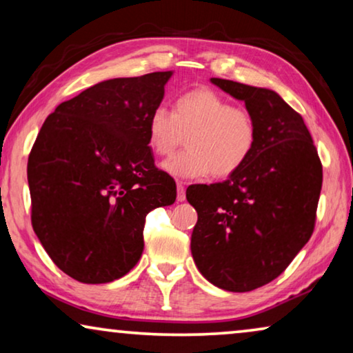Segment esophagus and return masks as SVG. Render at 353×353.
<instances>
[{"instance_id":"obj_1","label":"esophagus","mask_w":353,"mask_h":353,"mask_svg":"<svg viewBox=\"0 0 353 353\" xmlns=\"http://www.w3.org/2000/svg\"><path fill=\"white\" fill-rule=\"evenodd\" d=\"M186 199V190H185V181H176V201L183 202Z\"/></svg>"}]
</instances>
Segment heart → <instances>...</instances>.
I'll list each match as a JSON object with an SVG mask.
<instances>
[{
    "instance_id": "b5f03b06",
    "label": "heart",
    "mask_w": 353,
    "mask_h": 353,
    "mask_svg": "<svg viewBox=\"0 0 353 353\" xmlns=\"http://www.w3.org/2000/svg\"><path fill=\"white\" fill-rule=\"evenodd\" d=\"M148 146L165 157L186 137L185 151L162 163L178 178H216L234 175L257 143V122L243 105L209 88H196L178 96L173 112L156 108L148 117Z\"/></svg>"
}]
</instances>
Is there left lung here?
<instances>
[{"instance_id": "1", "label": "left lung", "mask_w": 353, "mask_h": 353, "mask_svg": "<svg viewBox=\"0 0 353 353\" xmlns=\"http://www.w3.org/2000/svg\"><path fill=\"white\" fill-rule=\"evenodd\" d=\"M210 81L244 101L257 122V143L226 181L186 190L197 212L191 254L214 286L248 292L278 278L310 239L323 167L302 115L278 93Z\"/></svg>"}]
</instances>
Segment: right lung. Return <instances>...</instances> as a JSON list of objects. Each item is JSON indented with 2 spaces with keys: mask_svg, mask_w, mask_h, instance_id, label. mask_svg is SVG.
I'll return each mask as SVG.
<instances>
[{
  "mask_svg": "<svg viewBox=\"0 0 353 353\" xmlns=\"http://www.w3.org/2000/svg\"><path fill=\"white\" fill-rule=\"evenodd\" d=\"M172 72L101 81L57 105L28 156L32 226L52 262L86 284L138 263L146 215L176 188L154 165L148 117Z\"/></svg>",
  "mask_w": 353,
  "mask_h": 353,
  "instance_id": "add662e5",
  "label": "right lung"
}]
</instances>
